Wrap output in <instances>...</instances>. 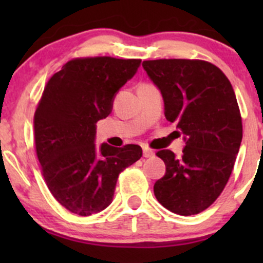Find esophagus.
Returning a JSON list of instances; mask_svg holds the SVG:
<instances>
[{
	"instance_id": "esophagus-1",
	"label": "esophagus",
	"mask_w": 263,
	"mask_h": 263,
	"mask_svg": "<svg viewBox=\"0 0 263 263\" xmlns=\"http://www.w3.org/2000/svg\"><path fill=\"white\" fill-rule=\"evenodd\" d=\"M155 156V153H153L152 149L149 148H143V157H146V158H151V157Z\"/></svg>"
}]
</instances>
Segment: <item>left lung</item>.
I'll use <instances>...</instances> for the list:
<instances>
[{"instance_id":"8db88e82","label":"left lung","mask_w":263,"mask_h":263,"mask_svg":"<svg viewBox=\"0 0 263 263\" xmlns=\"http://www.w3.org/2000/svg\"><path fill=\"white\" fill-rule=\"evenodd\" d=\"M142 66L161 90L165 119L185 141L180 157L170 149L156 153L165 174L155 183V195L172 213L195 215L221 194L240 149L242 120L234 89L205 60H144Z\"/></svg>"}]
</instances>
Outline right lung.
Wrapping results in <instances>:
<instances>
[{
	"label": "right lung",
	"instance_id": "add662e5",
	"mask_svg": "<svg viewBox=\"0 0 263 263\" xmlns=\"http://www.w3.org/2000/svg\"><path fill=\"white\" fill-rule=\"evenodd\" d=\"M141 59L69 60L48 80L34 114L35 152L48 189L70 213L89 216L111 204L120 173L142 157L138 144L96 148V122L112 111Z\"/></svg>",
	"mask_w": 263,
	"mask_h": 263
}]
</instances>
